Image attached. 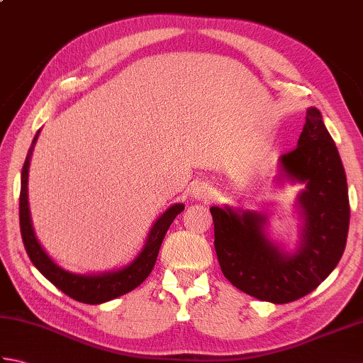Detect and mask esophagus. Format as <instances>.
I'll use <instances>...</instances> for the list:
<instances>
[{
  "label": "esophagus",
  "mask_w": 363,
  "mask_h": 363,
  "mask_svg": "<svg viewBox=\"0 0 363 363\" xmlns=\"http://www.w3.org/2000/svg\"><path fill=\"white\" fill-rule=\"evenodd\" d=\"M190 194L195 199H207L212 196V189H211V186H207V184H204V182H198L194 187H191Z\"/></svg>",
  "instance_id": "esophagus-1"
}]
</instances>
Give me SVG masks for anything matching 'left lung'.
Listing matches in <instances>:
<instances>
[{
    "instance_id": "left-lung-1",
    "label": "left lung",
    "mask_w": 363,
    "mask_h": 363,
    "mask_svg": "<svg viewBox=\"0 0 363 363\" xmlns=\"http://www.w3.org/2000/svg\"><path fill=\"white\" fill-rule=\"evenodd\" d=\"M276 181L304 184L295 199L301 228L293 251L269 237L265 213L230 206H212L211 213L226 279L250 296L285 304L306 296L334 272L348 237L345 168L317 107L307 109L296 148L279 157Z\"/></svg>"
}]
</instances>
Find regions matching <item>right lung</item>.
<instances>
[{"label": "right lung", "mask_w": 363, "mask_h": 363, "mask_svg": "<svg viewBox=\"0 0 363 363\" xmlns=\"http://www.w3.org/2000/svg\"><path fill=\"white\" fill-rule=\"evenodd\" d=\"M40 130L33 140V145L28 151L25 165L21 169V190H20V230L21 238L25 243V250L33 262L34 267L40 272L46 279L56 285L59 290H62L65 295L79 301L84 304H103L107 301L118 298L125 293L137 289L146 277L150 276L151 269L156 264L160 245L164 242L167 230L173 220L184 211L182 203H176L169 206L168 209L154 221L148 237L143 245L142 251L137 254V257L128 264L112 272H103L96 274H78L67 272L65 268L57 265L48 252L43 250V246L38 242L35 230L30 220L29 199H28V177H29V164L33 150L38 138Z\"/></svg>", "instance_id": "1"}]
</instances>
